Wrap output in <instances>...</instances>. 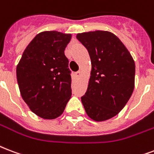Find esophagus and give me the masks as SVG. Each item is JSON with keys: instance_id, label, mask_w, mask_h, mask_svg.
<instances>
[{"instance_id": "obj_1", "label": "esophagus", "mask_w": 154, "mask_h": 154, "mask_svg": "<svg viewBox=\"0 0 154 154\" xmlns=\"http://www.w3.org/2000/svg\"><path fill=\"white\" fill-rule=\"evenodd\" d=\"M81 75H82V72H81V71H77V72H76V76H77V77H80Z\"/></svg>"}]
</instances>
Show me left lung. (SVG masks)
Returning a JSON list of instances; mask_svg holds the SVG:
<instances>
[{
  "mask_svg": "<svg viewBox=\"0 0 154 154\" xmlns=\"http://www.w3.org/2000/svg\"><path fill=\"white\" fill-rule=\"evenodd\" d=\"M92 64L89 85L82 102L88 116L104 121L116 116L134 90L135 62L116 35L96 30L77 34Z\"/></svg>",
  "mask_w": 154,
  "mask_h": 154,
  "instance_id": "1",
  "label": "left lung"
}]
</instances>
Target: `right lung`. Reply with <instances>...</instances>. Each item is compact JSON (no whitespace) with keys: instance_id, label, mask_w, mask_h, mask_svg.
<instances>
[{"instance_id":"add662e5","label":"right lung","mask_w":154,"mask_h":154,"mask_svg":"<svg viewBox=\"0 0 154 154\" xmlns=\"http://www.w3.org/2000/svg\"><path fill=\"white\" fill-rule=\"evenodd\" d=\"M72 35L43 31L30 42L17 66L22 98L35 115L56 119L64 112L72 95L71 71L64 50Z\"/></svg>"}]
</instances>
